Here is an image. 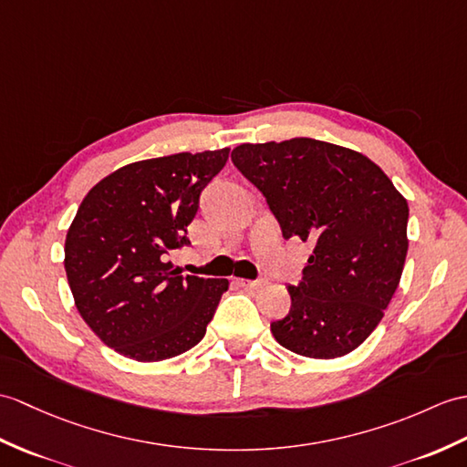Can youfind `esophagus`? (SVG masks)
Returning a JSON list of instances; mask_svg holds the SVG:
<instances>
[{
	"mask_svg": "<svg viewBox=\"0 0 467 467\" xmlns=\"http://www.w3.org/2000/svg\"><path fill=\"white\" fill-rule=\"evenodd\" d=\"M236 283H238V286H243V288H258V286H263L266 280L265 278H258V280H246V278H236Z\"/></svg>",
	"mask_w": 467,
	"mask_h": 467,
	"instance_id": "1",
	"label": "esophagus"
}]
</instances>
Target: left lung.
<instances>
[{
  "label": "left lung",
  "mask_w": 467,
  "mask_h": 467,
  "mask_svg": "<svg viewBox=\"0 0 467 467\" xmlns=\"http://www.w3.org/2000/svg\"><path fill=\"white\" fill-rule=\"evenodd\" d=\"M286 238L312 241L290 312L270 324L286 350L338 358L380 324L408 253V202L384 171L352 149L295 137L233 149Z\"/></svg>",
  "instance_id": "obj_1"
}]
</instances>
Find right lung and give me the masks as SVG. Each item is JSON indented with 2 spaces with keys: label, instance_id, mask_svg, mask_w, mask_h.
<instances>
[{
  "label": "right lung",
  "instance_id": "obj_1",
  "mask_svg": "<svg viewBox=\"0 0 467 467\" xmlns=\"http://www.w3.org/2000/svg\"><path fill=\"white\" fill-rule=\"evenodd\" d=\"M229 149L137 161L87 192L65 238L75 306L99 338L137 362L179 356L202 340L226 278L172 268L187 226Z\"/></svg>",
  "mask_w": 467,
  "mask_h": 467
}]
</instances>
